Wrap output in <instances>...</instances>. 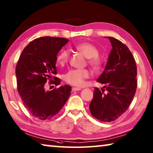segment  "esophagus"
Masks as SVG:
<instances>
[{"label":"esophagus","mask_w":153,"mask_h":153,"mask_svg":"<svg viewBox=\"0 0 153 153\" xmlns=\"http://www.w3.org/2000/svg\"><path fill=\"white\" fill-rule=\"evenodd\" d=\"M81 90V88H78V87H73L72 88V91H80Z\"/></svg>","instance_id":"obj_1"}]
</instances>
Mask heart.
<instances>
[{
  "instance_id": "obj_1",
  "label": "heart",
  "mask_w": 153,
  "mask_h": 153,
  "mask_svg": "<svg viewBox=\"0 0 153 153\" xmlns=\"http://www.w3.org/2000/svg\"><path fill=\"white\" fill-rule=\"evenodd\" d=\"M75 49L82 53L86 58L88 59V64L94 70H99L101 65V61L99 58V51L98 48L90 42H82L75 46ZM69 59V53L66 50L60 51L56 56V62L60 66L67 63ZM90 71L87 69H72L64 75V80L68 84L81 86L85 80L90 77Z\"/></svg>"
}]
</instances>
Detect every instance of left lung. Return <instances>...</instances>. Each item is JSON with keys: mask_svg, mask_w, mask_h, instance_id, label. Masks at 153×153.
I'll return each instance as SVG.
<instances>
[{"mask_svg": "<svg viewBox=\"0 0 153 153\" xmlns=\"http://www.w3.org/2000/svg\"><path fill=\"white\" fill-rule=\"evenodd\" d=\"M106 38L111 43L112 50L105 70L97 79L98 82L105 86L101 91L94 88L89 108L95 119L111 122L119 118L130 106L137 90V71L128 48L113 37Z\"/></svg>", "mask_w": 153, "mask_h": 153, "instance_id": "obj_1", "label": "left lung"}]
</instances>
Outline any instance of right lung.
Segmentation results:
<instances>
[{
	"mask_svg": "<svg viewBox=\"0 0 153 153\" xmlns=\"http://www.w3.org/2000/svg\"><path fill=\"white\" fill-rule=\"evenodd\" d=\"M68 39L43 36L31 41L21 53L16 67L17 90L23 105L34 117L48 120L59 113L70 97L71 86L46 91V84L59 85L56 56ZM55 79L52 80V79Z\"/></svg>",
	"mask_w": 153,
	"mask_h": 153,
	"instance_id": "1",
	"label": "right lung"
}]
</instances>
